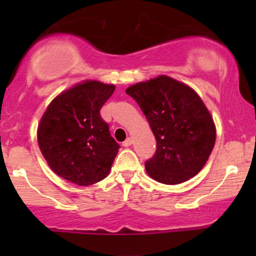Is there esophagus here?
Here are the masks:
<instances>
[{
  "label": "esophagus",
  "instance_id": "34e87169",
  "mask_svg": "<svg viewBox=\"0 0 256 256\" xmlns=\"http://www.w3.org/2000/svg\"><path fill=\"white\" fill-rule=\"evenodd\" d=\"M131 144H132V138H126V140L122 142V146L124 147H130Z\"/></svg>",
  "mask_w": 256,
  "mask_h": 256
}]
</instances>
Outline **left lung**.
<instances>
[{
	"mask_svg": "<svg viewBox=\"0 0 256 256\" xmlns=\"http://www.w3.org/2000/svg\"><path fill=\"white\" fill-rule=\"evenodd\" d=\"M136 100L156 138L146 172L164 184L194 177L208 161L216 144V126L200 95L183 82L160 76L126 89Z\"/></svg>",
	"mask_w": 256,
	"mask_h": 256,
	"instance_id": "8db88e82",
	"label": "left lung"
}]
</instances>
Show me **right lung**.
<instances>
[{
	"label": "right lung",
	"instance_id": "obj_1",
	"mask_svg": "<svg viewBox=\"0 0 256 256\" xmlns=\"http://www.w3.org/2000/svg\"><path fill=\"white\" fill-rule=\"evenodd\" d=\"M115 85L86 80L59 94L43 114L38 144L54 174L78 186L100 182L109 174L118 144L100 109Z\"/></svg>",
	"mask_w": 256,
	"mask_h": 256
}]
</instances>
